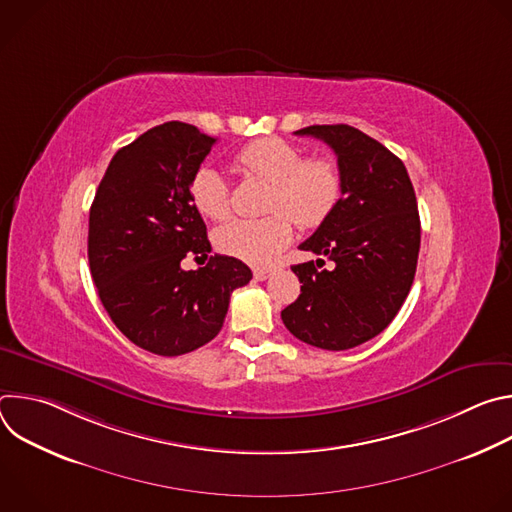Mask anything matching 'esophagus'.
<instances>
[{
	"label": "esophagus",
	"mask_w": 512,
	"mask_h": 512,
	"mask_svg": "<svg viewBox=\"0 0 512 512\" xmlns=\"http://www.w3.org/2000/svg\"><path fill=\"white\" fill-rule=\"evenodd\" d=\"M271 271H273V269H269V267H255V269H253V277H255L257 281H263V279H267V277L271 275Z\"/></svg>",
	"instance_id": "obj_1"
}]
</instances>
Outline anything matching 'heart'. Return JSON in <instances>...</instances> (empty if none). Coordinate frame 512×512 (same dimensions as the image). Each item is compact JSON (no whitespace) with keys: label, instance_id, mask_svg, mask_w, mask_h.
I'll list each match as a JSON object with an SVG mask.
<instances>
[{"label":"heart","instance_id":"obj_1","mask_svg":"<svg viewBox=\"0 0 512 512\" xmlns=\"http://www.w3.org/2000/svg\"><path fill=\"white\" fill-rule=\"evenodd\" d=\"M241 174L269 184L265 210L257 221H237L218 229L216 247L229 257L251 265H265L291 241V222L318 227L342 196V174L330 158H304L300 145L281 137H261L235 156ZM196 210L210 221H225L231 214V192L225 178L210 166L196 170L190 182Z\"/></svg>","mask_w":512,"mask_h":512}]
</instances>
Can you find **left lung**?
Masks as SVG:
<instances>
[{
    "label": "left lung",
    "instance_id": "1",
    "mask_svg": "<svg viewBox=\"0 0 512 512\" xmlns=\"http://www.w3.org/2000/svg\"><path fill=\"white\" fill-rule=\"evenodd\" d=\"M296 135L328 143L338 158L342 198L300 249L324 259L291 267L300 298L281 312L306 344L348 350L381 334L401 310L417 269L421 223L403 162L350 125H310Z\"/></svg>",
    "mask_w": 512,
    "mask_h": 512
}]
</instances>
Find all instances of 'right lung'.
<instances>
[{
    "instance_id": "right-lung-1",
    "label": "right lung",
    "mask_w": 512,
    "mask_h": 512,
    "mask_svg": "<svg viewBox=\"0 0 512 512\" xmlns=\"http://www.w3.org/2000/svg\"><path fill=\"white\" fill-rule=\"evenodd\" d=\"M214 141L182 121L148 129L113 156L91 204L89 265L97 294L135 346L160 356L210 342L223 328L233 289L253 277L227 255L210 257L196 271L180 267L186 255L210 253L190 182Z\"/></svg>"
}]
</instances>
